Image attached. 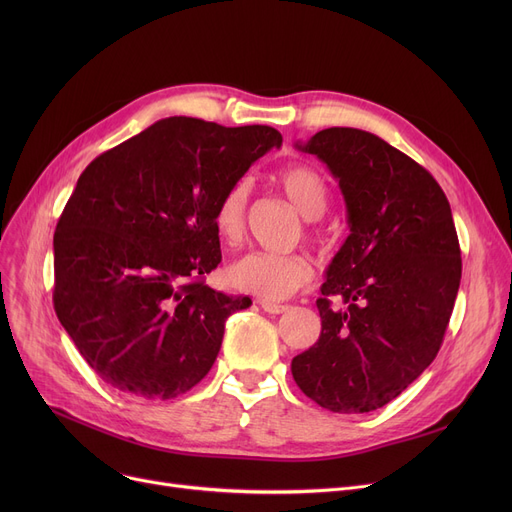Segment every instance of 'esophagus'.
Segmentation results:
<instances>
[{
    "mask_svg": "<svg viewBox=\"0 0 512 512\" xmlns=\"http://www.w3.org/2000/svg\"><path fill=\"white\" fill-rule=\"evenodd\" d=\"M259 305L265 313H272V315H280V313L288 311V305H278V303H270V301H259Z\"/></svg>",
    "mask_w": 512,
    "mask_h": 512,
    "instance_id": "1",
    "label": "esophagus"
}]
</instances>
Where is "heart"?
<instances>
[{
  "label": "heart",
  "mask_w": 512,
  "mask_h": 512,
  "mask_svg": "<svg viewBox=\"0 0 512 512\" xmlns=\"http://www.w3.org/2000/svg\"><path fill=\"white\" fill-rule=\"evenodd\" d=\"M278 184L288 201L297 207L305 220L324 215L330 191L317 170L309 166H292L278 174ZM249 205V182L238 180L220 197L213 211V226L226 245H236L245 234ZM313 278V267L303 255L247 253L226 267V280L240 292L255 294L265 301H282Z\"/></svg>",
  "instance_id": "heart-1"
}]
</instances>
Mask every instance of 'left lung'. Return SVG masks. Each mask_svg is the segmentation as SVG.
<instances>
[{
  "instance_id": "left-lung-1",
  "label": "left lung",
  "mask_w": 512,
  "mask_h": 512,
  "mask_svg": "<svg viewBox=\"0 0 512 512\" xmlns=\"http://www.w3.org/2000/svg\"><path fill=\"white\" fill-rule=\"evenodd\" d=\"M297 149L338 180L351 234L321 284L319 340L292 359V378L319 407L369 413L440 351L463 267L450 203L432 174L367 130L326 128Z\"/></svg>"
}]
</instances>
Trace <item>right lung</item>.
Listing matches in <instances>:
<instances>
[{"label": "right lung", "instance_id": "right-lung-1", "mask_svg": "<svg viewBox=\"0 0 512 512\" xmlns=\"http://www.w3.org/2000/svg\"><path fill=\"white\" fill-rule=\"evenodd\" d=\"M282 134L174 116L101 153L53 234V307L99 378L132 398L191 390L226 319L251 307L203 284L222 261L213 211Z\"/></svg>", "mask_w": 512, "mask_h": 512}]
</instances>
